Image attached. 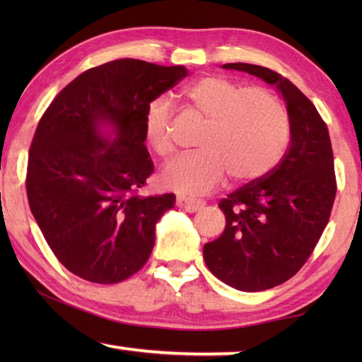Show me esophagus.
<instances>
[{"mask_svg":"<svg viewBox=\"0 0 362 362\" xmlns=\"http://www.w3.org/2000/svg\"><path fill=\"white\" fill-rule=\"evenodd\" d=\"M204 201L203 199H194V198H187V196H177V206L180 209L187 211V212H196L204 207Z\"/></svg>","mask_w":362,"mask_h":362,"instance_id":"esophagus-1","label":"esophagus"}]
</instances>
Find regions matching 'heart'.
<instances>
[{
	"instance_id": "heart-1",
	"label": "heart",
	"mask_w": 362,
	"mask_h": 362,
	"mask_svg": "<svg viewBox=\"0 0 362 362\" xmlns=\"http://www.w3.org/2000/svg\"><path fill=\"white\" fill-rule=\"evenodd\" d=\"M188 107L206 119L198 151L170 161L163 185L194 196L222 185L226 175L247 182L260 179L279 163L289 142V116L272 90L244 88L223 76H204L183 89ZM145 139L159 156L174 151L173 110L168 100H153L145 113Z\"/></svg>"
}]
</instances>
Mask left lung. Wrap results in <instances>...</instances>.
I'll return each mask as SVG.
<instances>
[{
    "mask_svg": "<svg viewBox=\"0 0 362 362\" xmlns=\"http://www.w3.org/2000/svg\"><path fill=\"white\" fill-rule=\"evenodd\" d=\"M276 84L291 122V145L268 174L220 199L225 230L204 244L214 276L238 291L259 292L291 279L313 254L329 222L337 180L327 124L308 97L267 66L225 64Z\"/></svg>",
    "mask_w": 362,
    "mask_h": 362,
    "instance_id": "left-lung-1",
    "label": "left lung"
}]
</instances>
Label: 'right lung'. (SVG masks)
I'll use <instances>...</instances> for the list:
<instances>
[{
    "label": "right lung",
    "mask_w": 362,
    "mask_h": 362,
    "mask_svg": "<svg viewBox=\"0 0 362 362\" xmlns=\"http://www.w3.org/2000/svg\"><path fill=\"white\" fill-rule=\"evenodd\" d=\"M185 76L182 65L113 60L81 73L42 113L28 151V204L54 255L76 276L116 284L150 259L156 222L175 194H140L153 173L145 113ZM102 124L115 129L112 143Z\"/></svg>",
    "instance_id": "right-lung-1"
}]
</instances>
